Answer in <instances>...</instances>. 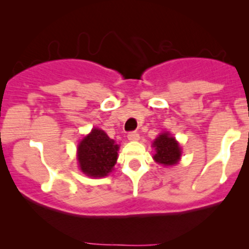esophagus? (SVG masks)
<instances>
[{
    "instance_id": "34e87169",
    "label": "esophagus",
    "mask_w": 249,
    "mask_h": 249,
    "mask_svg": "<svg viewBox=\"0 0 249 249\" xmlns=\"http://www.w3.org/2000/svg\"><path fill=\"white\" fill-rule=\"evenodd\" d=\"M127 138H128V141H131V142L139 141V133L136 132V131H132V132H130L127 134Z\"/></svg>"
}]
</instances>
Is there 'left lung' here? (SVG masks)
Returning a JSON list of instances; mask_svg holds the SVG:
<instances>
[{
	"label": "left lung",
	"mask_w": 249,
	"mask_h": 249,
	"mask_svg": "<svg viewBox=\"0 0 249 249\" xmlns=\"http://www.w3.org/2000/svg\"><path fill=\"white\" fill-rule=\"evenodd\" d=\"M152 145L156 148V154L153 158L158 164L170 166L178 162L181 156V150L178 142L173 137H171L170 133L159 134V137L154 139Z\"/></svg>",
	"instance_id": "1"
}]
</instances>
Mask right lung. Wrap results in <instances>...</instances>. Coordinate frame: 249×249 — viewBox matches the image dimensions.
Wrapping results in <instances>:
<instances>
[{
  "instance_id": "obj_1",
  "label": "right lung",
  "mask_w": 249,
  "mask_h": 249,
  "mask_svg": "<svg viewBox=\"0 0 249 249\" xmlns=\"http://www.w3.org/2000/svg\"><path fill=\"white\" fill-rule=\"evenodd\" d=\"M119 146L103 130L93 128L78 145V161L82 172L90 177H104L117 161Z\"/></svg>"
}]
</instances>
